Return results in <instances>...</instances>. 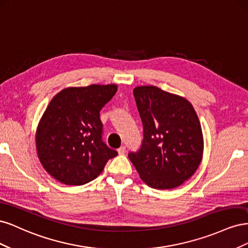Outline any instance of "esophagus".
Segmentation results:
<instances>
[{"instance_id": "1", "label": "esophagus", "mask_w": 248, "mask_h": 248, "mask_svg": "<svg viewBox=\"0 0 248 248\" xmlns=\"http://www.w3.org/2000/svg\"><path fill=\"white\" fill-rule=\"evenodd\" d=\"M118 153H119V154H121V155L125 154V153H126V147H125V146L120 147V148L118 149Z\"/></svg>"}]
</instances>
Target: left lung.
<instances>
[{
    "mask_svg": "<svg viewBox=\"0 0 248 248\" xmlns=\"http://www.w3.org/2000/svg\"><path fill=\"white\" fill-rule=\"evenodd\" d=\"M144 127L138 152L128 157L147 185L171 189L198 170L204 151L200 120L191 103L155 86L133 90Z\"/></svg>",
    "mask_w": 248,
    "mask_h": 248,
    "instance_id": "left-lung-1",
    "label": "left lung"
}]
</instances>
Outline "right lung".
<instances>
[{"mask_svg":"<svg viewBox=\"0 0 248 248\" xmlns=\"http://www.w3.org/2000/svg\"><path fill=\"white\" fill-rule=\"evenodd\" d=\"M117 85L62 90L51 99L36 131L39 160L48 174L66 185H82L99 176L118 155L102 140L100 110Z\"/></svg>","mask_w":248,"mask_h":248,"instance_id":"add662e5","label":"right lung"}]
</instances>
